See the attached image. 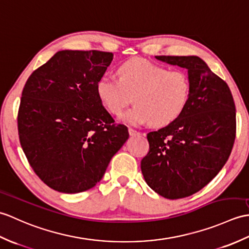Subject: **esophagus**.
Segmentation results:
<instances>
[{
  "mask_svg": "<svg viewBox=\"0 0 249 249\" xmlns=\"http://www.w3.org/2000/svg\"><path fill=\"white\" fill-rule=\"evenodd\" d=\"M129 133H130L131 136H136V135H140V134H141L139 131L134 130L133 128H129Z\"/></svg>",
  "mask_w": 249,
  "mask_h": 249,
  "instance_id": "1",
  "label": "esophagus"
}]
</instances>
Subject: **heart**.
Instances as JSON below:
<instances>
[{"instance_id":"1","label":"heart","mask_w":249,"mask_h":249,"mask_svg":"<svg viewBox=\"0 0 249 249\" xmlns=\"http://www.w3.org/2000/svg\"><path fill=\"white\" fill-rule=\"evenodd\" d=\"M118 80L103 75L97 93L110 114L119 115L132 101L135 106L121 116L130 124L148 123L164 126L183 113L191 96V81L182 70H169L142 58L126 60L117 70Z\"/></svg>"}]
</instances>
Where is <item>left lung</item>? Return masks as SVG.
<instances>
[{
  "instance_id": "left-lung-1",
  "label": "left lung",
  "mask_w": 249,
  "mask_h": 249,
  "mask_svg": "<svg viewBox=\"0 0 249 249\" xmlns=\"http://www.w3.org/2000/svg\"><path fill=\"white\" fill-rule=\"evenodd\" d=\"M156 57L187 69L191 96L178 118L147 134L149 152L141 168L154 192L180 199L203 189L227 162L235 140V106L227 83L201 58Z\"/></svg>"
}]
</instances>
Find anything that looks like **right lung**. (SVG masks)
I'll return each mask as SVG.
<instances>
[{"mask_svg":"<svg viewBox=\"0 0 249 249\" xmlns=\"http://www.w3.org/2000/svg\"><path fill=\"white\" fill-rule=\"evenodd\" d=\"M114 54L59 51L27 79L18 110L21 147L34 173L67 194L95 186L129 139L97 93Z\"/></svg>","mask_w":249,"mask_h":249,"instance_id":"1","label":"right lung"}]
</instances>
